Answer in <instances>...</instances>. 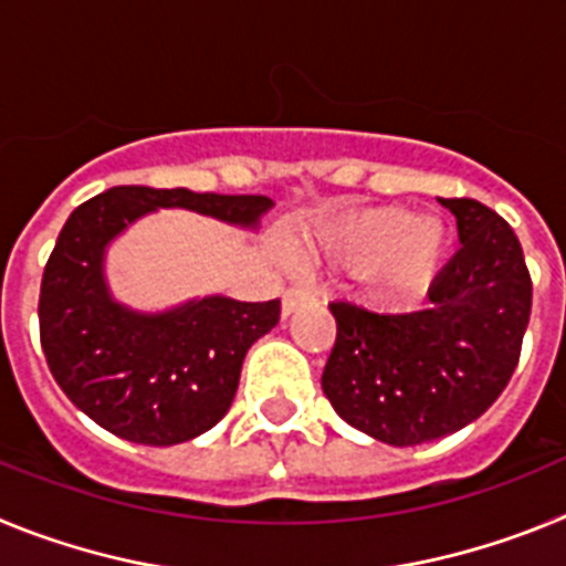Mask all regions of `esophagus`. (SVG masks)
Masks as SVG:
<instances>
[{
	"label": "esophagus",
	"mask_w": 566,
	"mask_h": 566,
	"mask_svg": "<svg viewBox=\"0 0 566 566\" xmlns=\"http://www.w3.org/2000/svg\"><path fill=\"white\" fill-rule=\"evenodd\" d=\"M314 292L308 286H292L286 289V294H283V317H289V314L297 312L306 300H312Z\"/></svg>",
	"instance_id": "1"
}]
</instances>
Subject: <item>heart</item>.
<instances>
[{
    "label": "heart",
    "instance_id": "1",
    "mask_svg": "<svg viewBox=\"0 0 566 566\" xmlns=\"http://www.w3.org/2000/svg\"><path fill=\"white\" fill-rule=\"evenodd\" d=\"M451 234L437 218H413L399 207L348 212L328 223L317 254L348 269H377L394 292L422 286L448 254Z\"/></svg>",
    "mask_w": 566,
    "mask_h": 566
}]
</instances>
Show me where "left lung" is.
I'll return each instance as SVG.
<instances>
[{
    "mask_svg": "<svg viewBox=\"0 0 566 566\" xmlns=\"http://www.w3.org/2000/svg\"><path fill=\"white\" fill-rule=\"evenodd\" d=\"M457 214L459 252L419 312L379 314L328 303L337 339L323 394L345 422L385 444H422L462 431L510 382L522 354L533 283L502 214L473 198H439Z\"/></svg>",
    "mask_w": 566,
    "mask_h": 566,
    "instance_id": "obj_1",
    "label": "left lung"
}]
</instances>
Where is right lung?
Instances as JSON below:
<instances>
[{
	"label": "right lung",
	"mask_w": 566,
	"mask_h": 566,
	"mask_svg": "<svg viewBox=\"0 0 566 566\" xmlns=\"http://www.w3.org/2000/svg\"><path fill=\"white\" fill-rule=\"evenodd\" d=\"M169 207L254 229L272 198L107 189L73 209L39 294V337L59 388L104 431L155 448L201 437L227 417L243 357L280 319V300L240 303L214 294L158 314L115 303L104 280L109 240Z\"/></svg>",
	"instance_id": "right-lung-1"
}]
</instances>
